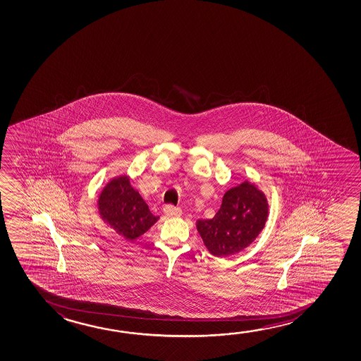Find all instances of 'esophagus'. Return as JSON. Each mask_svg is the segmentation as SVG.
<instances>
[{
	"label": "esophagus",
	"instance_id": "34e87169",
	"mask_svg": "<svg viewBox=\"0 0 361 361\" xmlns=\"http://www.w3.org/2000/svg\"><path fill=\"white\" fill-rule=\"evenodd\" d=\"M164 213L168 216H179L182 214V209L176 205L169 204L164 208Z\"/></svg>",
	"mask_w": 361,
	"mask_h": 361
}]
</instances>
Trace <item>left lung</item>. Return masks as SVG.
I'll use <instances>...</instances> for the list:
<instances>
[{
  "label": "left lung",
  "instance_id": "obj_1",
  "mask_svg": "<svg viewBox=\"0 0 361 361\" xmlns=\"http://www.w3.org/2000/svg\"><path fill=\"white\" fill-rule=\"evenodd\" d=\"M268 203L253 184L229 189L212 219H200L197 229L204 245L216 257L238 253L253 242L265 226Z\"/></svg>",
  "mask_w": 361,
  "mask_h": 361
}]
</instances>
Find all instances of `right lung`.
<instances>
[{"label":"right lung","mask_w":361,"mask_h":361,"mask_svg":"<svg viewBox=\"0 0 361 361\" xmlns=\"http://www.w3.org/2000/svg\"><path fill=\"white\" fill-rule=\"evenodd\" d=\"M98 208L103 221L130 240L145 234L158 219L140 193L130 187V179L124 177L117 178L104 187Z\"/></svg>","instance_id":"right-lung-1"}]
</instances>
